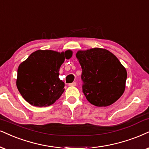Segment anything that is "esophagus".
Returning a JSON list of instances; mask_svg holds the SVG:
<instances>
[{
    "mask_svg": "<svg viewBox=\"0 0 149 149\" xmlns=\"http://www.w3.org/2000/svg\"><path fill=\"white\" fill-rule=\"evenodd\" d=\"M76 84H77V83H76V82H72V83H69V86H76Z\"/></svg>",
    "mask_w": 149,
    "mask_h": 149,
    "instance_id": "esophagus-1",
    "label": "esophagus"
}]
</instances>
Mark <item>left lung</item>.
<instances>
[{
	"instance_id": "8db88e82",
	"label": "left lung",
	"mask_w": 149,
	"mask_h": 149,
	"mask_svg": "<svg viewBox=\"0 0 149 149\" xmlns=\"http://www.w3.org/2000/svg\"><path fill=\"white\" fill-rule=\"evenodd\" d=\"M76 57L82 69V92L96 107L113 104L125 89L126 69L108 50L100 48L79 51Z\"/></svg>"
}]
</instances>
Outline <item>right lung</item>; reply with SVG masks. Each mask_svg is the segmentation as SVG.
I'll return each mask as SVG.
<instances>
[{
	"label": "right lung",
	"instance_id": "right-lung-1",
	"mask_svg": "<svg viewBox=\"0 0 149 149\" xmlns=\"http://www.w3.org/2000/svg\"><path fill=\"white\" fill-rule=\"evenodd\" d=\"M71 51L58 53L38 50L32 53L18 68L16 86L22 97L35 107L54 104L65 91V83L59 78V69L65 58H70Z\"/></svg>",
	"mask_w": 149,
	"mask_h": 149
}]
</instances>
